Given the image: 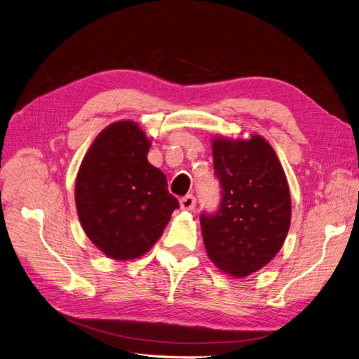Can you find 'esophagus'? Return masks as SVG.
<instances>
[{
	"label": "esophagus",
	"mask_w": 359,
	"mask_h": 359,
	"mask_svg": "<svg viewBox=\"0 0 359 359\" xmlns=\"http://www.w3.org/2000/svg\"><path fill=\"white\" fill-rule=\"evenodd\" d=\"M196 206V197L192 194H188L185 197L180 198V208L185 209V210H192Z\"/></svg>",
	"instance_id": "1"
}]
</instances>
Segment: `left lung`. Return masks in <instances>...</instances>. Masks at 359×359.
Instances as JSON below:
<instances>
[{"instance_id": "obj_1", "label": "left lung", "mask_w": 359, "mask_h": 359, "mask_svg": "<svg viewBox=\"0 0 359 359\" xmlns=\"http://www.w3.org/2000/svg\"><path fill=\"white\" fill-rule=\"evenodd\" d=\"M214 170L222 185L217 212L200 215L209 259L244 278L267 265L287 238L291 197L273 147L259 135L212 141Z\"/></svg>"}]
</instances>
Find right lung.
Listing matches in <instances>:
<instances>
[{
	"label": "right lung",
	"mask_w": 359,
	"mask_h": 359,
	"mask_svg": "<svg viewBox=\"0 0 359 359\" xmlns=\"http://www.w3.org/2000/svg\"><path fill=\"white\" fill-rule=\"evenodd\" d=\"M150 144L136 123L118 121L95 137L81 161L79 219L107 258L128 261L149 252L179 208L165 174L147 159Z\"/></svg>",
	"instance_id": "obj_1"
}]
</instances>
